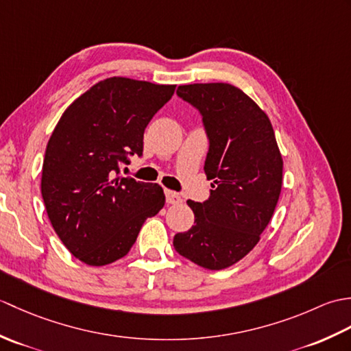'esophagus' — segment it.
Segmentation results:
<instances>
[{
    "label": "esophagus",
    "mask_w": 351,
    "mask_h": 351,
    "mask_svg": "<svg viewBox=\"0 0 351 351\" xmlns=\"http://www.w3.org/2000/svg\"><path fill=\"white\" fill-rule=\"evenodd\" d=\"M166 202L169 205H180L182 202V197L178 195V193H175V191L166 190Z\"/></svg>",
    "instance_id": "esophagus-1"
}]
</instances>
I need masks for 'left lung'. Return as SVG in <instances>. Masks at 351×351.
<instances>
[{
  "label": "left lung",
  "mask_w": 351,
  "mask_h": 351,
  "mask_svg": "<svg viewBox=\"0 0 351 351\" xmlns=\"http://www.w3.org/2000/svg\"><path fill=\"white\" fill-rule=\"evenodd\" d=\"M176 95L202 116L210 149L205 202L189 200L195 226L176 234L181 256L223 270L255 247L278 205L283 161L270 119L247 95L226 83L180 86Z\"/></svg>",
  "instance_id": "left-lung-1"
}]
</instances>
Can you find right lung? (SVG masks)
I'll use <instances>...</instances> for the list:
<instances>
[{"label": "right lung", "mask_w": 351, "mask_h": 351, "mask_svg": "<svg viewBox=\"0 0 351 351\" xmlns=\"http://www.w3.org/2000/svg\"><path fill=\"white\" fill-rule=\"evenodd\" d=\"M176 86L113 77L73 101L48 141L42 197L58 238L87 265L123 258L166 202L158 184L122 176L143 155V134Z\"/></svg>", "instance_id": "right-lung-1"}]
</instances>
